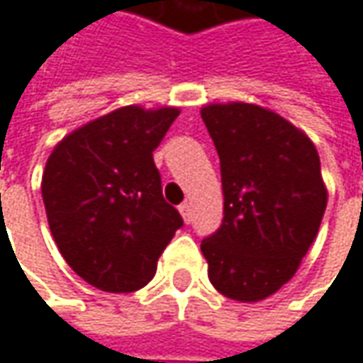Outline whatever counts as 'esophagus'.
I'll return each instance as SVG.
<instances>
[{
    "label": "esophagus",
    "instance_id": "1",
    "mask_svg": "<svg viewBox=\"0 0 363 363\" xmlns=\"http://www.w3.org/2000/svg\"><path fill=\"white\" fill-rule=\"evenodd\" d=\"M179 211H181L182 219H184V221L189 223V221H191V217H193V209H191V203H189V201L181 203V205H179Z\"/></svg>",
    "mask_w": 363,
    "mask_h": 363
}]
</instances>
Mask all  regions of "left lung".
I'll return each instance as SVG.
<instances>
[{
    "label": "left lung",
    "mask_w": 363,
    "mask_h": 363,
    "mask_svg": "<svg viewBox=\"0 0 363 363\" xmlns=\"http://www.w3.org/2000/svg\"><path fill=\"white\" fill-rule=\"evenodd\" d=\"M221 164L223 221L201 242L209 280L223 296L254 303L289 282L327 207L317 148L258 105L201 111Z\"/></svg>",
    "instance_id": "obj_1"
}]
</instances>
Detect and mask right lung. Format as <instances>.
<instances>
[{
  "label": "right lung",
  "mask_w": 363,
  "mask_h": 363,
  "mask_svg": "<svg viewBox=\"0 0 363 363\" xmlns=\"http://www.w3.org/2000/svg\"><path fill=\"white\" fill-rule=\"evenodd\" d=\"M177 118V107H121L67 135L46 162L42 199L52 238L67 264L99 291L146 286L182 228L152 158Z\"/></svg>",
  "instance_id": "add662e5"
}]
</instances>
